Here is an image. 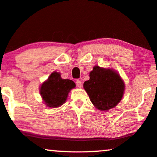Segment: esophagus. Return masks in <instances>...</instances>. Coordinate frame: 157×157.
<instances>
[{
    "mask_svg": "<svg viewBox=\"0 0 157 157\" xmlns=\"http://www.w3.org/2000/svg\"><path fill=\"white\" fill-rule=\"evenodd\" d=\"M75 84H76V86L79 88L82 87V83L80 80H76V82H75Z\"/></svg>",
    "mask_w": 157,
    "mask_h": 157,
    "instance_id": "34e87169",
    "label": "esophagus"
}]
</instances>
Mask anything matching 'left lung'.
Wrapping results in <instances>:
<instances>
[{"instance_id": "left-lung-1", "label": "left lung", "mask_w": 157, "mask_h": 157, "mask_svg": "<svg viewBox=\"0 0 157 157\" xmlns=\"http://www.w3.org/2000/svg\"><path fill=\"white\" fill-rule=\"evenodd\" d=\"M84 88L98 109L106 111L115 107L123 96L125 84L116 71L95 66Z\"/></svg>"}]
</instances>
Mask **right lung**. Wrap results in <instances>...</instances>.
<instances>
[{
	"label": "right lung",
	"mask_w": 157,
	"mask_h": 157,
	"mask_svg": "<svg viewBox=\"0 0 157 157\" xmlns=\"http://www.w3.org/2000/svg\"><path fill=\"white\" fill-rule=\"evenodd\" d=\"M75 87V84L70 79H63L60 73L53 72L48 78L42 84L40 95L48 107H59L65 102L68 93Z\"/></svg>",
	"instance_id": "add662e5"
}]
</instances>
